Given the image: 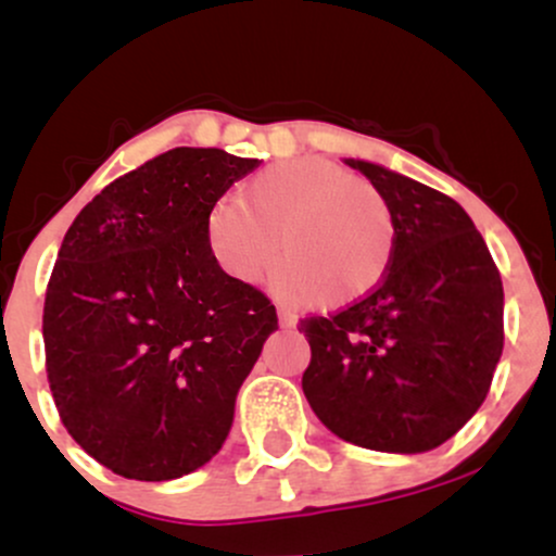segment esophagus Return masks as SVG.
Here are the masks:
<instances>
[{
  "label": "esophagus",
  "instance_id": "1",
  "mask_svg": "<svg viewBox=\"0 0 556 556\" xmlns=\"http://www.w3.org/2000/svg\"><path fill=\"white\" fill-rule=\"evenodd\" d=\"M277 316H279V327H295V314H292V311H287V308H277Z\"/></svg>",
  "mask_w": 556,
  "mask_h": 556
}]
</instances>
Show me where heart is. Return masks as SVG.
Returning <instances> with one entry per match:
<instances>
[{
	"instance_id": "heart-1",
	"label": "heart",
	"mask_w": 556,
	"mask_h": 556,
	"mask_svg": "<svg viewBox=\"0 0 556 556\" xmlns=\"http://www.w3.org/2000/svg\"><path fill=\"white\" fill-rule=\"evenodd\" d=\"M277 239L279 292L348 308L387 277L397 219L376 185L327 159L300 156L261 169L240 198H219L206 216L208 253L238 282L269 269Z\"/></svg>"
}]
</instances>
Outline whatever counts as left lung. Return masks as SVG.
<instances>
[{
  "label": "left lung",
  "mask_w": 556,
  "mask_h": 556,
  "mask_svg": "<svg viewBox=\"0 0 556 556\" xmlns=\"http://www.w3.org/2000/svg\"><path fill=\"white\" fill-rule=\"evenodd\" d=\"M387 195L397 248L371 295L300 318L303 392L344 442L376 452L444 444L486 400L504 348L502 277L457 201L379 164L348 159Z\"/></svg>",
  "instance_id": "8db88e82"
}]
</instances>
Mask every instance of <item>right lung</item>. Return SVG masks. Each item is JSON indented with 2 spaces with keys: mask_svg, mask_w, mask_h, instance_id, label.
I'll use <instances>...</instances> for the list:
<instances>
[{
  "mask_svg": "<svg viewBox=\"0 0 556 556\" xmlns=\"http://www.w3.org/2000/svg\"><path fill=\"white\" fill-rule=\"evenodd\" d=\"M258 159L172 149L75 216L47 285L43 353L70 437L112 473L169 481L208 463L277 308L219 269L206 216Z\"/></svg>",
  "mask_w": 556,
  "mask_h": 556,
  "instance_id": "add662e5",
  "label": "right lung"
}]
</instances>
